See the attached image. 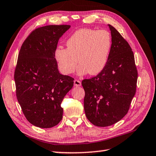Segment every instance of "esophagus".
<instances>
[{"instance_id":"obj_1","label":"esophagus","mask_w":156,"mask_h":156,"mask_svg":"<svg viewBox=\"0 0 156 156\" xmlns=\"http://www.w3.org/2000/svg\"><path fill=\"white\" fill-rule=\"evenodd\" d=\"M74 86L76 87H79L81 86V82L78 80H75L74 81Z\"/></svg>"}]
</instances>
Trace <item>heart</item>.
<instances>
[{
	"label": "heart",
	"instance_id": "b5f03b06",
	"mask_svg": "<svg viewBox=\"0 0 156 156\" xmlns=\"http://www.w3.org/2000/svg\"><path fill=\"white\" fill-rule=\"evenodd\" d=\"M66 49L58 48L54 58L58 68L63 74H70L76 65L78 76L87 74L97 75L107 64L112 39L105 30L81 29L75 31L66 42Z\"/></svg>",
	"mask_w": 156,
	"mask_h": 156
}]
</instances>
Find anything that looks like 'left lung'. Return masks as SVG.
I'll return each mask as SVG.
<instances>
[{
	"mask_svg": "<svg viewBox=\"0 0 156 156\" xmlns=\"http://www.w3.org/2000/svg\"><path fill=\"white\" fill-rule=\"evenodd\" d=\"M112 46L107 64L101 73L82 80L85 115L91 123L107 127L127 113L135 94L137 71L127 41L111 25Z\"/></svg>",
	"mask_w": 156,
	"mask_h": 156,
	"instance_id": "left-lung-1",
	"label": "left lung"
}]
</instances>
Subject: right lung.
I'll return each mask as SVG.
<instances>
[{"mask_svg":"<svg viewBox=\"0 0 156 156\" xmlns=\"http://www.w3.org/2000/svg\"><path fill=\"white\" fill-rule=\"evenodd\" d=\"M70 25L35 29L20 49L15 71L16 94L23 114L36 127L51 128L63 117L61 102L74 79L62 75L54 58L59 38Z\"/></svg>","mask_w":156,"mask_h":156,"instance_id":"right-lung-1","label":"right lung"}]
</instances>
